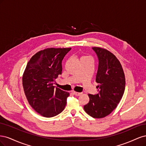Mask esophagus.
<instances>
[{
  "instance_id": "1",
  "label": "esophagus",
  "mask_w": 146,
  "mask_h": 146,
  "mask_svg": "<svg viewBox=\"0 0 146 146\" xmlns=\"http://www.w3.org/2000/svg\"><path fill=\"white\" fill-rule=\"evenodd\" d=\"M73 94H74V95L78 96H80V95L82 94V92H76V91H73Z\"/></svg>"
}]
</instances>
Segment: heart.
<instances>
[{
	"instance_id": "heart-1",
	"label": "heart",
	"mask_w": 146,
	"mask_h": 146,
	"mask_svg": "<svg viewBox=\"0 0 146 146\" xmlns=\"http://www.w3.org/2000/svg\"><path fill=\"white\" fill-rule=\"evenodd\" d=\"M85 57H87V56H85V57H83V58H85Z\"/></svg>"
}]
</instances>
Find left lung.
Returning <instances> with one entry per match:
<instances>
[{"label":"left lung","mask_w":146,"mask_h":146,"mask_svg":"<svg viewBox=\"0 0 146 146\" xmlns=\"http://www.w3.org/2000/svg\"><path fill=\"white\" fill-rule=\"evenodd\" d=\"M98 55L99 66L96 82L99 92L88 94L90 101L83 107L85 112L94 118H103L115 109L122 98L125 87V74L120 61L104 48L92 47Z\"/></svg>","instance_id":"8db88e82"}]
</instances>
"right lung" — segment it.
Segmentation results:
<instances>
[{"label":"right lung","mask_w":146,"mask_h":146,"mask_svg":"<svg viewBox=\"0 0 146 146\" xmlns=\"http://www.w3.org/2000/svg\"><path fill=\"white\" fill-rule=\"evenodd\" d=\"M71 48H47L32 56L23 76L29 104L40 115L51 117L63 111L69 93L55 88L53 82L62 73V61Z\"/></svg>","instance_id":"add662e5"}]
</instances>
